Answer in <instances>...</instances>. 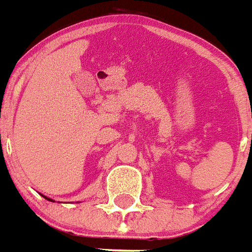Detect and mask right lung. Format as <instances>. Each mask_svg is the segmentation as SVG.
Returning a JSON list of instances; mask_svg holds the SVG:
<instances>
[{"instance_id": "add662e5", "label": "right lung", "mask_w": 252, "mask_h": 252, "mask_svg": "<svg viewBox=\"0 0 252 252\" xmlns=\"http://www.w3.org/2000/svg\"><path fill=\"white\" fill-rule=\"evenodd\" d=\"M43 197H44V195H43ZM44 198H46V199H49V201H51V202H54V201H53V199H50V198H47V197H44Z\"/></svg>"}]
</instances>
